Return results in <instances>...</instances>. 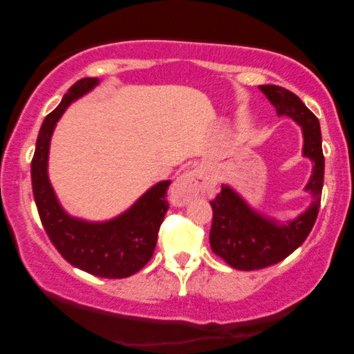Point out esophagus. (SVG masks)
<instances>
[{"label":"esophagus","mask_w":354,"mask_h":354,"mask_svg":"<svg viewBox=\"0 0 354 354\" xmlns=\"http://www.w3.org/2000/svg\"><path fill=\"white\" fill-rule=\"evenodd\" d=\"M212 190V182L201 169L183 174L174 182L171 188V201L176 206H185L188 201L200 195L209 193Z\"/></svg>","instance_id":"obj_1"}]
</instances>
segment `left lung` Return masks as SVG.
<instances>
[{
    "label": "left lung",
    "instance_id": "obj_1",
    "mask_svg": "<svg viewBox=\"0 0 354 354\" xmlns=\"http://www.w3.org/2000/svg\"><path fill=\"white\" fill-rule=\"evenodd\" d=\"M279 118H290L301 127L303 158L313 162L311 177L304 187L313 196L306 211L292 221L254 209L235 188L222 183V190L212 206L209 243L212 253L239 270H256L277 264L292 254L306 240L316 222L324 185V154L321 125L316 115L292 91L277 85H261Z\"/></svg>",
    "mask_w": 354,
    "mask_h": 354
}]
</instances>
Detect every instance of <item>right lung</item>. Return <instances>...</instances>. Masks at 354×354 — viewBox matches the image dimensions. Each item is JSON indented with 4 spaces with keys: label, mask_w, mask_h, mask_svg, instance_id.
Returning <instances> with one entry per match:
<instances>
[{
    "label": "right lung",
    "mask_w": 354,
    "mask_h": 354,
    "mask_svg": "<svg viewBox=\"0 0 354 354\" xmlns=\"http://www.w3.org/2000/svg\"><path fill=\"white\" fill-rule=\"evenodd\" d=\"M98 84L96 77L79 80L43 120L32 159V188L41 224L67 263L96 277L124 279L138 272L151 259L159 227L169 209L166 193L171 180L148 188L122 214L95 222L71 216L61 206L48 177L50 143L57 120L74 101Z\"/></svg>",
    "instance_id": "obj_1"
}]
</instances>
